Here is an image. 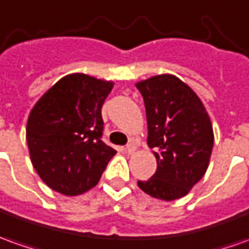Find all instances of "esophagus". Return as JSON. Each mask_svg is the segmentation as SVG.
Segmentation results:
<instances>
[{"instance_id":"34e87169","label":"esophagus","mask_w":249,"mask_h":249,"mask_svg":"<svg viewBox=\"0 0 249 249\" xmlns=\"http://www.w3.org/2000/svg\"><path fill=\"white\" fill-rule=\"evenodd\" d=\"M135 149H137V147H135L133 143H130V145H127V146L124 147V152L128 154H133L135 152Z\"/></svg>"}]
</instances>
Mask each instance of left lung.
<instances>
[{
	"instance_id": "1",
	"label": "left lung",
	"mask_w": 249,
	"mask_h": 249,
	"mask_svg": "<svg viewBox=\"0 0 249 249\" xmlns=\"http://www.w3.org/2000/svg\"><path fill=\"white\" fill-rule=\"evenodd\" d=\"M146 109L147 145L154 149L156 174L138 187L162 200L179 199L206 174L214 145L206 108L187 84L160 74L135 84Z\"/></svg>"
}]
</instances>
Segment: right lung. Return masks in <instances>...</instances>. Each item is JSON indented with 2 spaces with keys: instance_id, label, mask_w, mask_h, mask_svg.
Instances as JSON below:
<instances>
[{
  "instance_id": "1",
  "label": "right lung",
  "mask_w": 249,
  "mask_h": 249,
  "mask_svg": "<svg viewBox=\"0 0 249 249\" xmlns=\"http://www.w3.org/2000/svg\"><path fill=\"white\" fill-rule=\"evenodd\" d=\"M114 82L74 73L37 100L27 122L31 161L56 193L74 196L99 183L116 150L102 141V107Z\"/></svg>"
}]
</instances>
